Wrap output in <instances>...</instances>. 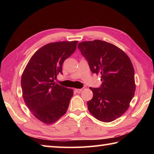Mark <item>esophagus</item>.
<instances>
[{
    "instance_id": "34e87169",
    "label": "esophagus",
    "mask_w": 154,
    "mask_h": 154,
    "mask_svg": "<svg viewBox=\"0 0 154 154\" xmlns=\"http://www.w3.org/2000/svg\"><path fill=\"white\" fill-rule=\"evenodd\" d=\"M75 91L77 93H80L82 91V89H75Z\"/></svg>"
}]
</instances>
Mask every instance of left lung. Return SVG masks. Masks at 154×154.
Instances as JSON below:
<instances>
[{
  "instance_id": "left-lung-1",
  "label": "left lung",
  "mask_w": 154,
  "mask_h": 154,
  "mask_svg": "<svg viewBox=\"0 0 154 154\" xmlns=\"http://www.w3.org/2000/svg\"><path fill=\"white\" fill-rule=\"evenodd\" d=\"M77 48L89 63L93 73L101 75L99 88L90 87L93 99L87 102L90 113L109 122L126 112L134 96V69L129 57L116 45L95 40L82 42Z\"/></svg>"
}]
</instances>
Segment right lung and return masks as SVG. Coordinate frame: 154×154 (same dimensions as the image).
<instances>
[{"label":"right lung","mask_w":154,"mask_h":154,"mask_svg":"<svg viewBox=\"0 0 154 154\" xmlns=\"http://www.w3.org/2000/svg\"><path fill=\"white\" fill-rule=\"evenodd\" d=\"M77 41L50 43L39 49L26 66L21 78L22 97L25 104L41 122L52 124L66 113L71 89L55 83L62 73V65L77 48Z\"/></svg>","instance_id":"obj_1"}]
</instances>
